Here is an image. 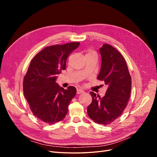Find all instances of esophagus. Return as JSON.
<instances>
[{
    "instance_id": "1",
    "label": "esophagus",
    "mask_w": 157,
    "mask_h": 157,
    "mask_svg": "<svg viewBox=\"0 0 157 157\" xmlns=\"http://www.w3.org/2000/svg\"><path fill=\"white\" fill-rule=\"evenodd\" d=\"M77 93L78 94H82V93H84V90H80V89H78V90H77Z\"/></svg>"
}]
</instances>
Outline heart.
Instances as JSON below:
<instances>
[{"label": "heart", "instance_id": "b5f03b06", "mask_svg": "<svg viewBox=\"0 0 157 157\" xmlns=\"http://www.w3.org/2000/svg\"><path fill=\"white\" fill-rule=\"evenodd\" d=\"M92 55H96V52L92 50H88L86 52V54H85V56H86V58L88 56H92Z\"/></svg>", "mask_w": 157, "mask_h": 157}]
</instances>
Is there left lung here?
I'll use <instances>...</instances> for the list:
<instances>
[{"mask_svg":"<svg viewBox=\"0 0 157 157\" xmlns=\"http://www.w3.org/2000/svg\"><path fill=\"white\" fill-rule=\"evenodd\" d=\"M101 67L98 80L108 86L103 98L93 92L88 106V117L99 124L108 125L119 117L130 98L132 80L124 57L113 46L104 44L99 49Z\"/></svg>","mask_w":157,"mask_h":157,"instance_id":"8db88e82","label":"left lung"}]
</instances>
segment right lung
Wrapping results in <instances>:
<instances>
[{
	"mask_svg": "<svg viewBox=\"0 0 157 157\" xmlns=\"http://www.w3.org/2000/svg\"><path fill=\"white\" fill-rule=\"evenodd\" d=\"M79 44L74 42L46 47L33 58L23 78V94L31 112L48 124L64 119L77 93L74 86L59 87L56 80L65 69L68 56Z\"/></svg>",
	"mask_w": 157,
	"mask_h": 157,
	"instance_id": "1",
	"label": "right lung"
}]
</instances>
